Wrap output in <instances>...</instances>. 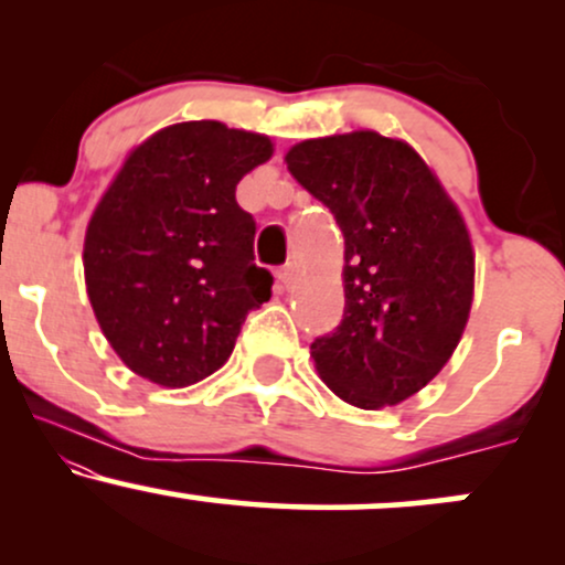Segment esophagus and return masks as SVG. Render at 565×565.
Here are the masks:
<instances>
[{
    "instance_id": "esophagus-1",
    "label": "esophagus",
    "mask_w": 565,
    "mask_h": 565,
    "mask_svg": "<svg viewBox=\"0 0 565 565\" xmlns=\"http://www.w3.org/2000/svg\"><path fill=\"white\" fill-rule=\"evenodd\" d=\"M295 278H297V268L291 263L284 265V268H278V281H281L287 289L295 284Z\"/></svg>"
}]
</instances>
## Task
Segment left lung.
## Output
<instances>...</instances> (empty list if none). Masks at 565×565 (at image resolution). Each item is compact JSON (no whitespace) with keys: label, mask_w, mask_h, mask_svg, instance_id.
Listing matches in <instances>:
<instances>
[{"label":"left lung","mask_w":565,"mask_h":565,"mask_svg":"<svg viewBox=\"0 0 565 565\" xmlns=\"http://www.w3.org/2000/svg\"><path fill=\"white\" fill-rule=\"evenodd\" d=\"M287 167L345 236V313L310 359L348 404H401L462 340L476 276L468 225L423 157L372 129L297 142Z\"/></svg>","instance_id":"8db88e82"}]
</instances>
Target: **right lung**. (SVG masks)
<instances>
[{"label":"right lung","instance_id":"add662e5","mask_svg":"<svg viewBox=\"0 0 565 565\" xmlns=\"http://www.w3.org/2000/svg\"><path fill=\"white\" fill-rule=\"evenodd\" d=\"M270 157L265 135L183 121L140 142L103 193L84 236V281L135 374L161 387L210 377L246 313L270 300L257 225L236 201L238 180Z\"/></svg>","mask_w":565,"mask_h":565}]
</instances>
